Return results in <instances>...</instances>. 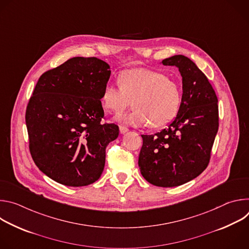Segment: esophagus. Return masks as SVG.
Wrapping results in <instances>:
<instances>
[{"instance_id": "esophagus-1", "label": "esophagus", "mask_w": 249, "mask_h": 249, "mask_svg": "<svg viewBox=\"0 0 249 249\" xmlns=\"http://www.w3.org/2000/svg\"><path fill=\"white\" fill-rule=\"evenodd\" d=\"M119 130H120V133L121 134H125V133H127L129 130H128V128H126V127H124V126H120L119 127Z\"/></svg>"}]
</instances>
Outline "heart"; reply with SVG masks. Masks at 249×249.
Segmentation results:
<instances>
[{"label": "heart", "mask_w": 249, "mask_h": 249, "mask_svg": "<svg viewBox=\"0 0 249 249\" xmlns=\"http://www.w3.org/2000/svg\"><path fill=\"white\" fill-rule=\"evenodd\" d=\"M119 86L107 84L101 102L106 111L119 114L132 104L134 110L121 114L116 121L127 126L160 128L179 112L182 90L179 84L164 74L148 69H130L118 78Z\"/></svg>", "instance_id": "1"}]
</instances>
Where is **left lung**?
<instances>
[{
  "mask_svg": "<svg viewBox=\"0 0 249 249\" xmlns=\"http://www.w3.org/2000/svg\"><path fill=\"white\" fill-rule=\"evenodd\" d=\"M178 68L182 77L179 112L166 128L142 135L139 167L144 178L160 187L182 185L207 167L219 128L218 98L207 77L183 55L161 61Z\"/></svg>",
  "mask_w": 249,
  "mask_h": 249,
  "instance_id": "1",
  "label": "left lung"
}]
</instances>
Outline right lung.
I'll return each mask as SVG.
<instances>
[{
    "label": "right lung",
    "instance_id": "obj_1",
    "mask_svg": "<svg viewBox=\"0 0 249 249\" xmlns=\"http://www.w3.org/2000/svg\"><path fill=\"white\" fill-rule=\"evenodd\" d=\"M110 66L95 57H74L45 72L29 99L25 123L29 151L37 167L54 181L72 187L95 182L105 149L119 135L102 124L101 95Z\"/></svg>",
    "mask_w": 249,
    "mask_h": 249
}]
</instances>
